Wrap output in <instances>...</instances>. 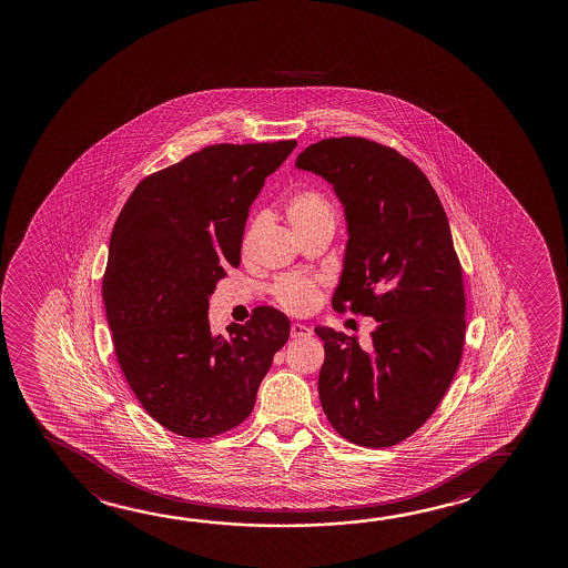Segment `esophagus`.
Segmentation results:
<instances>
[{
    "label": "esophagus",
    "mask_w": 568,
    "mask_h": 568,
    "mask_svg": "<svg viewBox=\"0 0 568 568\" xmlns=\"http://www.w3.org/2000/svg\"><path fill=\"white\" fill-rule=\"evenodd\" d=\"M311 327L304 326V324H293V326H291V337H293V339H304V337H311Z\"/></svg>",
    "instance_id": "esophagus-1"
}]
</instances>
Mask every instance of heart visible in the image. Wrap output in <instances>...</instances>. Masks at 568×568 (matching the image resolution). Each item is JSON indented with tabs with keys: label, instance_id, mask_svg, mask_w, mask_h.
I'll list each match as a JSON object with an SVG mask.
<instances>
[{
	"label": "heart",
	"instance_id": "obj_1",
	"mask_svg": "<svg viewBox=\"0 0 568 568\" xmlns=\"http://www.w3.org/2000/svg\"><path fill=\"white\" fill-rule=\"evenodd\" d=\"M285 213H287L288 223L295 229L296 234L308 233L312 229L327 225V223L334 225V207L326 195L318 190H301L291 195L285 205ZM260 223H262V217L252 221L248 233L244 236V248L248 250L250 244L254 242ZM275 296L281 306L287 308L288 312H306L316 301V287L312 285L311 281L287 277L277 283Z\"/></svg>",
	"mask_w": 568,
	"mask_h": 568
}]
</instances>
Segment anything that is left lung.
I'll return each mask as SVG.
<instances>
[{"mask_svg": "<svg viewBox=\"0 0 568 568\" xmlns=\"http://www.w3.org/2000/svg\"><path fill=\"white\" fill-rule=\"evenodd\" d=\"M295 166L332 184L345 213L334 308L376 320L365 345L314 327L326 351L322 409L351 443L394 446L433 415L464 351L466 296L448 217L419 166L381 143L322 140Z\"/></svg>", "mask_w": 568, "mask_h": 568, "instance_id": "1", "label": "left lung"}]
</instances>
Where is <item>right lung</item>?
<instances>
[{
  "mask_svg": "<svg viewBox=\"0 0 568 568\" xmlns=\"http://www.w3.org/2000/svg\"><path fill=\"white\" fill-rule=\"evenodd\" d=\"M296 141L211 145L141 180L110 236L102 301L125 381L164 428L210 438L256 404L291 322L260 306L246 326L211 334L210 298L241 264L242 236L264 182Z\"/></svg>",
  "mask_w": 568,
  "mask_h": 568,
  "instance_id": "1",
  "label": "right lung"
}]
</instances>
